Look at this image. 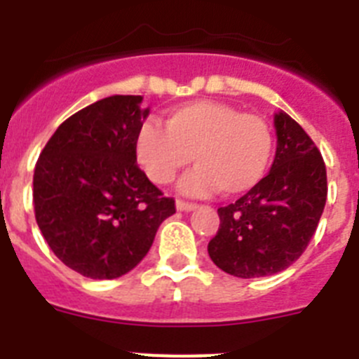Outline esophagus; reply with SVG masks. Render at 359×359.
Here are the masks:
<instances>
[{
  "instance_id": "1",
  "label": "esophagus",
  "mask_w": 359,
  "mask_h": 359,
  "mask_svg": "<svg viewBox=\"0 0 359 359\" xmlns=\"http://www.w3.org/2000/svg\"><path fill=\"white\" fill-rule=\"evenodd\" d=\"M176 208H177V210H182V212H190V210H196V208H198V205H196V203L183 201V199H177Z\"/></svg>"
}]
</instances>
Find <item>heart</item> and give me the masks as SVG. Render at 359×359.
<instances>
[{
	"label": "heart",
	"mask_w": 359,
	"mask_h": 359,
	"mask_svg": "<svg viewBox=\"0 0 359 359\" xmlns=\"http://www.w3.org/2000/svg\"><path fill=\"white\" fill-rule=\"evenodd\" d=\"M275 138L262 116L215 100L174 107L165 129L142 123L135 136L136 161L152 183L169 185L192 156L199 165L182 182L185 194L221 190L239 196L264 180L273 160Z\"/></svg>",
	"instance_id": "obj_1"
}]
</instances>
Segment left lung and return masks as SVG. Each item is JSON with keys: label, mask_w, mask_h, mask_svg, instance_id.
I'll return each instance as SVG.
<instances>
[{"label": "left lung", "mask_w": 359, "mask_h": 359, "mask_svg": "<svg viewBox=\"0 0 359 359\" xmlns=\"http://www.w3.org/2000/svg\"><path fill=\"white\" fill-rule=\"evenodd\" d=\"M277 154L255 189L217 208L219 230L208 243L217 268L241 278L290 268L315 236L327 199V170L315 142L287 113L275 115Z\"/></svg>", "instance_id": "left-lung-1"}]
</instances>
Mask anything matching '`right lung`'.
Returning <instances> with one entry per match:
<instances>
[{"label":"right lung","mask_w":359,"mask_h":359,"mask_svg":"<svg viewBox=\"0 0 359 359\" xmlns=\"http://www.w3.org/2000/svg\"><path fill=\"white\" fill-rule=\"evenodd\" d=\"M140 95L102 98L57 128L34 170L36 221L50 250L88 278H118L176 212L136 163Z\"/></svg>","instance_id":"right-lung-1"}]
</instances>
